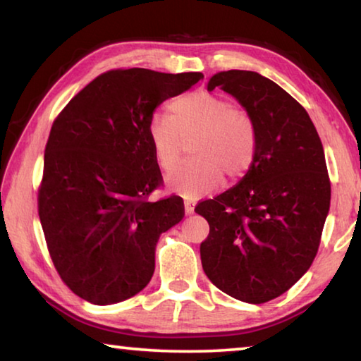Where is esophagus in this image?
<instances>
[{
  "instance_id": "esophagus-1",
  "label": "esophagus",
  "mask_w": 361,
  "mask_h": 361,
  "mask_svg": "<svg viewBox=\"0 0 361 361\" xmlns=\"http://www.w3.org/2000/svg\"><path fill=\"white\" fill-rule=\"evenodd\" d=\"M185 213L186 215L194 213V202H191V200H185Z\"/></svg>"
}]
</instances>
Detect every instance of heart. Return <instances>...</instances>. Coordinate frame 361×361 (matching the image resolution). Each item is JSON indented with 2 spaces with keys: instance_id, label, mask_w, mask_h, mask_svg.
<instances>
[{
  "instance_id": "1",
  "label": "heart",
  "mask_w": 361,
  "mask_h": 361,
  "mask_svg": "<svg viewBox=\"0 0 361 361\" xmlns=\"http://www.w3.org/2000/svg\"><path fill=\"white\" fill-rule=\"evenodd\" d=\"M170 116L152 113L148 138L157 166L172 170L180 161L183 142L192 161L167 176V185L186 197H200L221 185L224 175L239 180L253 166L258 149L256 126L245 109L232 106L223 95L197 90L176 97Z\"/></svg>"
}]
</instances>
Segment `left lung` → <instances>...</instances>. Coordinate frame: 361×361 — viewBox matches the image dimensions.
<instances>
[{"label":"left lung","instance_id":"left-lung-1","mask_svg":"<svg viewBox=\"0 0 361 361\" xmlns=\"http://www.w3.org/2000/svg\"><path fill=\"white\" fill-rule=\"evenodd\" d=\"M215 87L252 116L258 149L239 185L195 205L210 226L200 259L216 288L262 304L288 291L319 252L331 200L325 152L307 111L271 79L229 70L210 79Z\"/></svg>","mask_w":361,"mask_h":361}]
</instances>
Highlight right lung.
Masks as SVG:
<instances>
[{
    "instance_id": "1",
    "label": "right lung",
    "mask_w": 361,
    "mask_h": 361,
    "mask_svg": "<svg viewBox=\"0 0 361 361\" xmlns=\"http://www.w3.org/2000/svg\"><path fill=\"white\" fill-rule=\"evenodd\" d=\"M202 78L109 70L54 121L38 213L54 267L85 301L114 304L142 291L154 274L159 237L185 216L178 195L148 200L162 185L148 121L164 100Z\"/></svg>"
}]
</instances>
